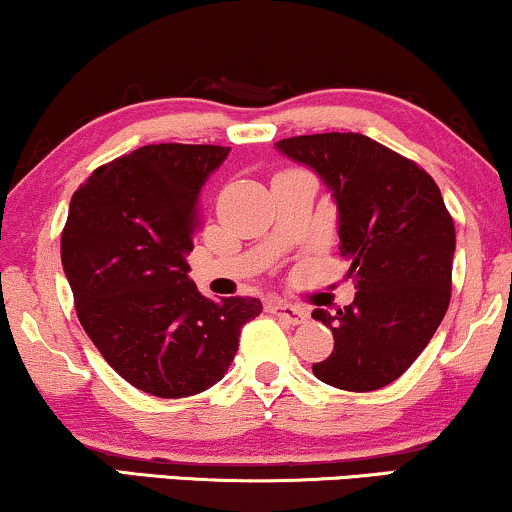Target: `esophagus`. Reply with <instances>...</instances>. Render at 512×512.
I'll return each instance as SVG.
<instances>
[{
	"label": "esophagus",
	"instance_id": "obj_1",
	"mask_svg": "<svg viewBox=\"0 0 512 512\" xmlns=\"http://www.w3.org/2000/svg\"><path fill=\"white\" fill-rule=\"evenodd\" d=\"M272 312L279 319H283V322L288 324H305L307 322V312L303 310L300 305H291V303H274L272 305Z\"/></svg>",
	"mask_w": 512,
	"mask_h": 512
}]
</instances>
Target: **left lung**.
Returning a JSON list of instances; mask_svg holds the SVG:
<instances>
[{"mask_svg": "<svg viewBox=\"0 0 512 512\" xmlns=\"http://www.w3.org/2000/svg\"><path fill=\"white\" fill-rule=\"evenodd\" d=\"M274 147L315 171L334 200L338 252L357 291L336 315L312 312L334 334V350L312 372L336 389L377 391L417 360L448 310L455 226L441 190L362 133L298 135Z\"/></svg>", "mask_w": 512, "mask_h": 512, "instance_id": "1", "label": "left lung"}]
</instances>
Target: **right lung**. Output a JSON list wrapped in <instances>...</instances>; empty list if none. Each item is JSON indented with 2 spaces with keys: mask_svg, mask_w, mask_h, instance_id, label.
<instances>
[{
  "mask_svg": "<svg viewBox=\"0 0 512 512\" xmlns=\"http://www.w3.org/2000/svg\"><path fill=\"white\" fill-rule=\"evenodd\" d=\"M231 147L145 145L71 197L61 264L85 334L135 389L186 398L224 379L257 298L212 300L190 279L200 195Z\"/></svg>",
  "mask_w": 512,
  "mask_h": 512,
  "instance_id": "right-lung-1",
  "label": "right lung"
}]
</instances>
